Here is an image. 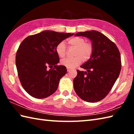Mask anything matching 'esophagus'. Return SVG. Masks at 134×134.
Listing matches in <instances>:
<instances>
[{"label": "esophagus", "mask_w": 134, "mask_h": 134, "mask_svg": "<svg viewBox=\"0 0 134 134\" xmlns=\"http://www.w3.org/2000/svg\"><path fill=\"white\" fill-rule=\"evenodd\" d=\"M70 71V69H68V68H67V72H69V71Z\"/></svg>", "instance_id": "obj_1"}]
</instances>
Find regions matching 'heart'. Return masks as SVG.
<instances>
[{
    "label": "heart",
    "instance_id": "obj_1",
    "mask_svg": "<svg viewBox=\"0 0 134 134\" xmlns=\"http://www.w3.org/2000/svg\"><path fill=\"white\" fill-rule=\"evenodd\" d=\"M69 44L76 47L75 58H65L61 61V64L68 69H74L83 61L89 59L93 52L92 45L87 42L85 39L80 37H74L69 40ZM56 52L60 58H63L66 54V45L64 41H62L56 47Z\"/></svg>",
    "mask_w": 134,
    "mask_h": 134
}]
</instances>
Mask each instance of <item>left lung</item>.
<instances>
[{
    "label": "left lung",
    "instance_id": "8db88e82",
    "mask_svg": "<svg viewBox=\"0 0 134 134\" xmlns=\"http://www.w3.org/2000/svg\"><path fill=\"white\" fill-rule=\"evenodd\" d=\"M75 36L90 39L93 52L89 60L81 66L86 71L77 70L73 81L74 89L85 101H99L109 93L120 74V52L114 42L98 31L79 32Z\"/></svg>",
    "mask_w": 134,
    "mask_h": 134
}]
</instances>
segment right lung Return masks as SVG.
<instances>
[{"label": "right lung", "mask_w": 134, "mask_h": 134, "mask_svg": "<svg viewBox=\"0 0 134 134\" xmlns=\"http://www.w3.org/2000/svg\"><path fill=\"white\" fill-rule=\"evenodd\" d=\"M73 35L45 30L27 37L21 42L16 52L15 64L22 86L29 95L45 98L58 89L60 79L67 73V69L64 65H57L59 57L56 47ZM48 67L51 69L48 70Z\"/></svg>", "instance_id": "right-lung-1"}]
</instances>
